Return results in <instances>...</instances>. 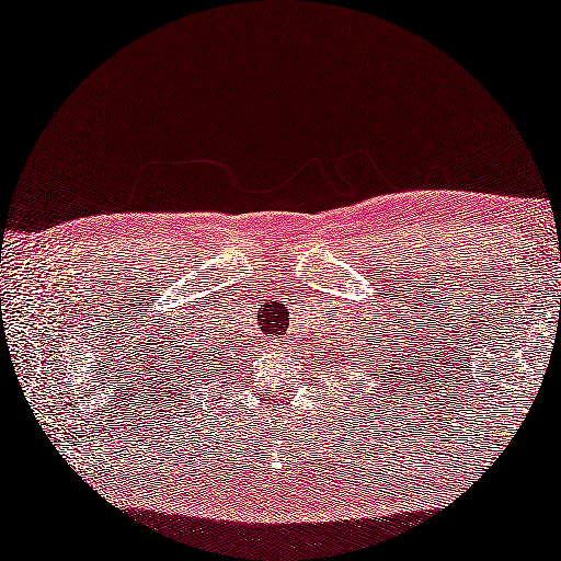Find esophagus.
I'll use <instances>...</instances> for the list:
<instances>
[{
    "label": "esophagus",
    "mask_w": 561,
    "mask_h": 561,
    "mask_svg": "<svg viewBox=\"0 0 561 561\" xmlns=\"http://www.w3.org/2000/svg\"><path fill=\"white\" fill-rule=\"evenodd\" d=\"M271 348H273L275 353H286V351H290V343H288L286 339H273V341H271Z\"/></svg>",
    "instance_id": "esophagus-1"
}]
</instances>
